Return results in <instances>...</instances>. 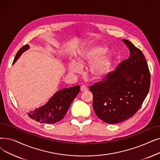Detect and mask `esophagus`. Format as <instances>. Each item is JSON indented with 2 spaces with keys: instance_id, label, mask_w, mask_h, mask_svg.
<instances>
[{
  "instance_id": "obj_1",
  "label": "esophagus",
  "mask_w": 160,
  "mask_h": 160,
  "mask_svg": "<svg viewBox=\"0 0 160 160\" xmlns=\"http://www.w3.org/2000/svg\"><path fill=\"white\" fill-rule=\"evenodd\" d=\"M80 90L82 92H86V91H87L88 90V88L86 86H81V88H80Z\"/></svg>"
}]
</instances>
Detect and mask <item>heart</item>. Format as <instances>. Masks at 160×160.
<instances>
[{"label": "heart", "mask_w": 160, "mask_h": 160, "mask_svg": "<svg viewBox=\"0 0 160 160\" xmlns=\"http://www.w3.org/2000/svg\"><path fill=\"white\" fill-rule=\"evenodd\" d=\"M105 48L101 46H94L82 51L77 57V63L74 61L68 64V70L72 73H80L82 66L89 64V72L95 79H101L109 72L112 58L110 53H104Z\"/></svg>", "instance_id": "b5f03b06"}]
</instances>
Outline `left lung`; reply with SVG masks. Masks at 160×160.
<instances>
[{"instance_id":"obj_1","label":"left lung","mask_w":160,"mask_h":160,"mask_svg":"<svg viewBox=\"0 0 160 160\" xmlns=\"http://www.w3.org/2000/svg\"><path fill=\"white\" fill-rule=\"evenodd\" d=\"M129 50L128 59L102 81L89 87L95 114L104 122L114 124L126 120L141 107L150 86V73L142 52L123 39Z\"/></svg>"}]
</instances>
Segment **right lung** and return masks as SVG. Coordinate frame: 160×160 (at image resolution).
<instances>
[{
	"instance_id": "1",
	"label": "right lung",
	"mask_w": 160,
	"mask_h": 160,
	"mask_svg": "<svg viewBox=\"0 0 160 160\" xmlns=\"http://www.w3.org/2000/svg\"><path fill=\"white\" fill-rule=\"evenodd\" d=\"M29 46L26 44L18 52L13 64L18 59L25 51L28 50ZM80 92V86L62 89L55 93L44 105L30 111L27 114L31 118L41 123H55L65 117L71 102Z\"/></svg>"
}]
</instances>
